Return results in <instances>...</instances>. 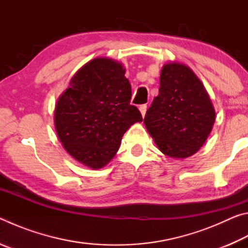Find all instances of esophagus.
Returning <instances> with one entry per match:
<instances>
[{
	"mask_svg": "<svg viewBox=\"0 0 248 248\" xmlns=\"http://www.w3.org/2000/svg\"><path fill=\"white\" fill-rule=\"evenodd\" d=\"M139 109H140V112H141L142 117H144L145 116V112H146V109H148V106H146V105H141V106L139 107Z\"/></svg>",
	"mask_w": 248,
	"mask_h": 248,
	"instance_id": "34e87169",
	"label": "esophagus"
}]
</instances>
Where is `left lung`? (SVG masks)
Wrapping results in <instances>:
<instances>
[{
	"mask_svg": "<svg viewBox=\"0 0 248 248\" xmlns=\"http://www.w3.org/2000/svg\"><path fill=\"white\" fill-rule=\"evenodd\" d=\"M215 120L211 99L192 70L178 62L163 66L158 95L144 118L158 150L174 158L191 156L203 145Z\"/></svg>",
	"mask_w": 248,
	"mask_h": 248,
	"instance_id": "1",
	"label": "left lung"
}]
</instances>
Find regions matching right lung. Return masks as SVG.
<instances>
[{"label":"right lung","instance_id":"obj_1","mask_svg":"<svg viewBox=\"0 0 248 248\" xmlns=\"http://www.w3.org/2000/svg\"><path fill=\"white\" fill-rule=\"evenodd\" d=\"M124 73L112 59H93L74 74L56 105L59 140L71 156L93 170L106 165L124 132L143 120L130 105L131 85Z\"/></svg>","mask_w":248,"mask_h":248}]
</instances>
